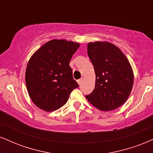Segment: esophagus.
Wrapping results in <instances>:
<instances>
[{"label": "esophagus", "instance_id": "esophagus-1", "mask_svg": "<svg viewBox=\"0 0 153 153\" xmlns=\"http://www.w3.org/2000/svg\"><path fill=\"white\" fill-rule=\"evenodd\" d=\"M82 82V78H80V79H79V80H78V83L79 85H81Z\"/></svg>", "mask_w": 153, "mask_h": 153}]
</instances>
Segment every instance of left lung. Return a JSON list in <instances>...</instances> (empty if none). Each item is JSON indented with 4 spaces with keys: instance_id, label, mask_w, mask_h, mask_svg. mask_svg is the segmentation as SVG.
I'll return each instance as SVG.
<instances>
[{
    "instance_id": "obj_1",
    "label": "left lung",
    "mask_w": 153,
    "mask_h": 153,
    "mask_svg": "<svg viewBox=\"0 0 153 153\" xmlns=\"http://www.w3.org/2000/svg\"><path fill=\"white\" fill-rule=\"evenodd\" d=\"M88 55L96 78L94 90L85 97L102 111L117 109L128 100L133 85V72L128 58L108 42L89 43Z\"/></svg>"
}]
</instances>
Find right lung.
Here are the masks:
<instances>
[{"instance_id":"1","label":"right lung","mask_w":153,"mask_h":153,"mask_svg":"<svg viewBox=\"0 0 153 153\" xmlns=\"http://www.w3.org/2000/svg\"><path fill=\"white\" fill-rule=\"evenodd\" d=\"M80 44L66 40H50L31 56L25 83L34 104L47 112L63 106L71 93L79 87L69 64Z\"/></svg>"}]
</instances>
